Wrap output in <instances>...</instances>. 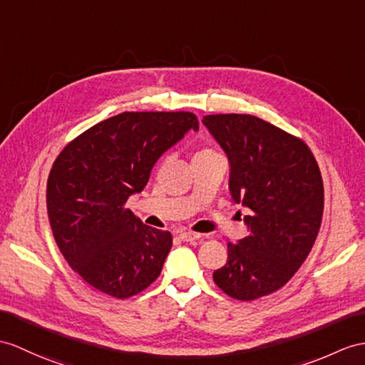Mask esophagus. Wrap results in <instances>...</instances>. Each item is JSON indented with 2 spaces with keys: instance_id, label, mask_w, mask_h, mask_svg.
<instances>
[{
  "instance_id": "1",
  "label": "esophagus",
  "mask_w": 365,
  "mask_h": 365,
  "mask_svg": "<svg viewBox=\"0 0 365 365\" xmlns=\"http://www.w3.org/2000/svg\"><path fill=\"white\" fill-rule=\"evenodd\" d=\"M180 238L182 242H193V240H198L200 234H195V232H181Z\"/></svg>"
}]
</instances>
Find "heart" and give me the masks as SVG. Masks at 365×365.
<instances>
[{
	"mask_svg": "<svg viewBox=\"0 0 365 365\" xmlns=\"http://www.w3.org/2000/svg\"><path fill=\"white\" fill-rule=\"evenodd\" d=\"M213 155H218L215 150L212 148H201L197 152V155H195V158H206V156H213Z\"/></svg>",
	"mask_w": 365,
	"mask_h": 365,
	"instance_id": "1",
	"label": "heart"
}]
</instances>
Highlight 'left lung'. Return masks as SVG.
<instances>
[{"instance_id":"1","label":"left lung","mask_w":365,"mask_h":365,"mask_svg":"<svg viewBox=\"0 0 365 365\" xmlns=\"http://www.w3.org/2000/svg\"><path fill=\"white\" fill-rule=\"evenodd\" d=\"M202 123L230 164L229 190L251 209L250 235L227 243V262L213 282L237 300L282 288L313 247L324 212V182L300 138L251 114H210Z\"/></svg>"}]
</instances>
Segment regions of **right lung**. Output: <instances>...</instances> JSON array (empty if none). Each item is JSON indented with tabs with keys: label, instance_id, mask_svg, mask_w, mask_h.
Wrapping results in <instances>:
<instances>
[{
	"label": "right lung",
	"instance_id": "right-lung-1",
	"mask_svg": "<svg viewBox=\"0 0 365 365\" xmlns=\"http://www.w3.org/2000/svg\"><path fill=\"white\" fill-rule=\"evenodd\" d=\"M190 128L200 125L189 111L120 113L71 140L52 164V234L68 264L96 289L128 299L161 274L172 234L142 223L125 202Z\"/></svg>",
	"mask_w": 365,
	"mask_h": 365
}]
</instances>
